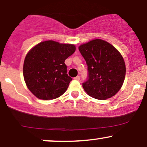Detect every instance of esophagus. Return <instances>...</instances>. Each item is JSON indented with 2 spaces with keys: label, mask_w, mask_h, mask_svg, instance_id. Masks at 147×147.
I'll return each mask as SVG.
<instances>
[{
  "label": "esophagus",
  "mask_w": 147,
  "mask_h": 147,
  "mask_svg": "<svg viewBox=\"0 0 147 147\" xmlns=\"http://www.w3.org/2000/svg\"><path fill=\"white\" fill-rule=\"evenodd\" d=\"M74 80H78V81H79V80H80V76H76V78H74Z\"/></svg>",
  "instance_id": "34e87169"
}]
</instances>
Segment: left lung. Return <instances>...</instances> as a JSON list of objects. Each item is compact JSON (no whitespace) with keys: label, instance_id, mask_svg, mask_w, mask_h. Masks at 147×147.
<instances>
[{"label":"left lung","instance_id":"1","mask_svg":"<svg viewBox=\"0 0 147 147\" xmlns=\"http://www.w3.org/2000/svg\"><path fill=\"white\" fill-rule=\"evenodd\" d=\"M79 50L88 65V79L82 84L86 93L102 100L115 95L126 75L125 63L120 52L99 39L81 45Z\"/></svg>","mask_w":147,"mask_h":147}]
</instances>
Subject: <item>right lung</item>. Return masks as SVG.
I'll return each instance as SVG.
<instances>
[{
    "instance_id": "add662e5",
    "label": "right lung",
    "mask_w": 147,
    "mask_h": 147,
    "mask_svg": "<svg viewBox=\"0 0 147 147\" xmlns=\"http://www.w3.org/2000/svg\"><path fill=\"white\" fill-rule=\"evenodd\" d=\"M75 51L74 45L46 41L28 52L24 61V80L36 97L53 100L64 94L72 80L65 60Z\"/></svg>"
}]
</instances>
